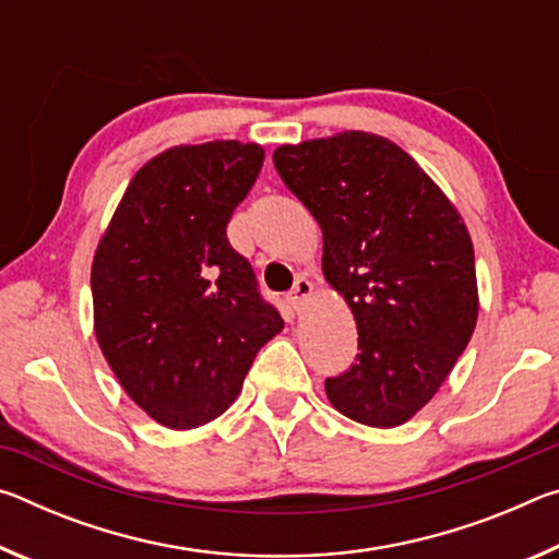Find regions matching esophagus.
I'll return each instance as SVG.
<instances>
[{
  "label": "esophagus",
  "instance_id": "esophagus-1",
  "mask_svg": "<svg viewBox=\"0 0 559 559\" xmlns=\"http://www.w3.org/2000/svg\"><path fill=\"white\" fill-rule=\"evenodd\" d=\"M310 293H313V283L308 278H298L296 286H293V290L286 296L293 313H300L302 306H306V300L310 298Z\"/></svg>",
  "mask_w": 559,
  "mask_h": 559
}]
</instances>
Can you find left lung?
<instances>
[{
  "instance_id": "8db88e82",
  "label": "left lung",
  "mask_w": 559,
  "mask_h": 559,
  "mask_svg": "<svg viewBox=\"0 0 559 559\" xmlns=\"http://www.w3.org/2000/svg\"><path fill=\"white\" fill-rule=\"evenodd\" d=\"M273 163L323 229V276L357 323L355 365L325 380L328 400L367 427H400L439 392L476 328L466 224L414 157L374 132L281 145Z\"/></svg>"
}]
</instances>
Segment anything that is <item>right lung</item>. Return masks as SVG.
<instances>
[{"label":"right lung","instance_id":"add662e5","mask_svg":"<svg viewBox=\"0 0 559 559\" xmlns=\"http://www.w3.org/2000/svg\"><path fill=\"white\" fill-rule=\"evenodd\" d=\"M263 167L239 140L177 145L130 179L91 269L93 328L110 370L167 429L216 419L283 330L226 224Z\"/></svg>","mask_w":559,"mask_h":559}]
</instances>
